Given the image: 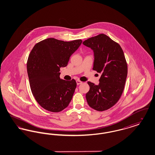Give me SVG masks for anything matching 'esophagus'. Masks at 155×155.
<instances>
[{"label": "esophagus", "mask_w": 155, "mask_h": 155, "mask_svg": "<svg viewBox=\"0 0 155 155\" xmlns=\"http://www.w3.org/2000/svg\"><path fill=\"white\" fill-rule=\"evenodd\" d=\"M76 82H77V85H80V84H81L82 83V82L80 81V80H77Z\"/></svg>", "instance_id": "34e87169"}]
</instances>
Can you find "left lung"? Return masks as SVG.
<instances>
[{"label":"left lung","mask_w":155,"mask_h":155,"mask_svg":"<svg viewBox=\"0 0 155 155\" xmlns=\"http://www.w3.org/2000/svg\"><path fill=\"white\" fill-rule=\"evenodd\" d=\"M82 44L93 51V70L101 74L98 85L88 82L87 103L96 110H106L118 102L124 88L128 68L124 52L120 45L103 34Z\"/></svg>","instance_id":"obj_1"}]
</instances>
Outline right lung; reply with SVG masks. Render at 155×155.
Instances as JSON below:
<instances>
[{"label":"right lung","instance_id":"1","mask_svg":"<svg viewBox=\"0 0 155 155\" xmlns=\"http://www.w3.org/2000/svg\"><path fill=\"white\" fill-rule=\"evenodd\" d=\"M82 42L50 38L37 43L30 52L27 64L30 88L37 102L45 110L61 111L71 101L76 81L60 79L59 71L61 67L67 66Z\"/></svg>","mask_w":155,"mask_h":155}]
</instances>
